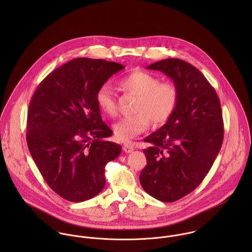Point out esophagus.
I'll return each mask as SVG.
<instances>
[{"mask_svg":"<svg viewBox=\"0 0 252 252\" xmlns=\"http://www.w3.org/2000/svg\"><path fill=\"white\" fill-rule=\"evenodd\" d=\"M123 150L126 152V153H130V152H132L133 150H134V146L133 145H130V144H125V145H123Z\"/></svg>","mask_w":252,"mask_h":252,"instance_id":"1","label":"esophagus"}]
</instances>
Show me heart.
<instances>
[{"label": "heart", "mask_w": 252, "mask_h": 252, "mask_svg": "<svg viewBox=\"0 0 252 252\" xmlns=\"http://www.w3.org/2000/svg\"><path fill=\"white\" fill-rule=\"evenodd\" d=\"M125 92L137 96L134 114L121 118L114 124V134L121 142H129L148 128L150 120L155 125L166 123L176 110L179 91L173 82L160 81V78L149 72L134 71L117 81ZM99 108L105 114H116L117 106L113 89L102 85L96 94Z\"/></svg>", "instance_id": "b5f03b06"}]
</instances>
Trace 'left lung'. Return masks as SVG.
Masks as SVG:
<instances>
[{"instance_id": "obj_1", "label": "left lung", "mask_w": 252, "mask_h": 252, "mask_svg": "<svg viewBox=\"0 0 252 252\" xmlns=\"http://www.w3.org/2000/svg\"><path fill=\"white\" fill-rule=\"evenodd\" d=\"M148 70L164 72L179 91L176 110L156 132L144 139L147 165L140 182L153 198L172 203L188 195L206 178L224 136L221 105L215 88L191 64L170 58Z\"/></svg>"}]
</instances>
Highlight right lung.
<instances>
[{"label": "right lung", "instance_id": "add662e5", "mask_svg": "<svg viewBox=\"0 0 252 252\" xmlns=\"http://www.w3.org/2000/svg\"><path fill=\"white\" fill-rule=\"evenodd\" d=\"M124 66L102 59L75 58L50 72L29 104L27 144L48 186L70 202L98 195L106 184L105 167L119 144L102 120L98 89Z\"/></svg>", "mask_w": 252, "mask_h": 252}]
</instances>
